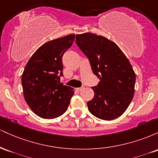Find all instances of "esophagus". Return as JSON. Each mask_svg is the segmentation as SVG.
Segmentation results:
<instances>
[{
    "label": "esophagus",
    "instance_id": "esophagus-1",
    "mask_svg": "<svg viewBox=\"0 0 158 158\" xmlns=\"http://www.w3.org/2000/svg\"><path fill=\"white\" fill-rule=\"evenodd\" d=\"M82 89H84V87H81V88H76V90H77V91H78V92H79V91H81V90Z\"/></svg>",
    "mask_w": 158,
    "mask_h": 158
}]
</instances>
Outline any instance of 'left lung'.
Wrapping results in <instances>:
<instances>
[{"instance_id": "left-lung-1", "label": "left lung", "mask_w": 158, "mask_h": 158, "mask_svg": "<svg viewBox=\"0 0 158 158\" xmlns=\"http://www.w3.org/2000/svg\"><path fill=\"white\" fill-rule=\"evenodd\" d=\"M76 43L100 80L92 87L94 97L87 103L88 110L104 120L117 118L134 97L136 76L131 64L119 47L103 36L90 32L78 34Z\"/></svg>"}]
</instances>
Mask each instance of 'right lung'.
<instances>
[{
  "label": "right lung",
  "instance_id": "1",
  "mask_svg": "<svg viewBox=\"0 0 158 158\" xmlns=\"http://www.w3.org/2000/svg\"><path fill=\"white\" fill-rule=\"evenodd\" d=\"M74 39L72 34L45 43L34 52L23 70L21 84L25 101L41 118L62 115L74 94L73 88L59 81L63 76L62 56Z\"/></svg>",
  "mask_w": 158,
  "mask_h": 158
}]
</instances>
